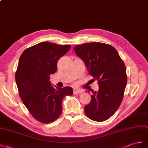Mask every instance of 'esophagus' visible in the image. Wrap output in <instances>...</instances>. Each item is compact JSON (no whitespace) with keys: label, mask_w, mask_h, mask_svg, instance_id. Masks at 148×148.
Here are the masks:
<instances>
[{"label":"esophagus","mask_w":148,"mask_h":148,"mask_svg":"<svg viewBox=\"0 0 148 148\" xmlns=\"http://www.w3.org/2000/svg\"><path fill=\"white\" fill-rule=\"evenodd\" d=\"M73 94L74 95H78V94H81V91L79 90H77V89H74Z\"/></svg>","instance_id":"esophagus-1"}]
</instances>
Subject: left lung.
<instances>
[{
    "label": "left lung",
    "instance_id": "1",
    "mask_svg": "<svg viewBox=\"0 0 148 148\" xmlns=\"http://www.w3.org/2000/svg\"><path fill=\"white\" fill-rule=\"evenodd\" d=\"M74 50L99 87L97 92L91 90L90 102L84 108L86 115L95 121L108 120L123 100L127 82L124 62L116 49L107 44L84 43L75 46Z\"/></svg>",
    "mask_w": 148,
    "mask_h": 148
}]
</instances>
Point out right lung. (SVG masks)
Segmentation results:
<instances>
[{
  "label": "right lung",
  "instance_id": "obj_1",
  "mask_svg": "<svg viewBox=\"0 0 148 148\" xmlns=\"http://www.w3.org/2000/svg\"><path fill=\"white\" fill-rule=\"evenodd\" d=\"M71 47L42 42L25 49L20 57L15 73L19 95L33 117L42 123L56 120L62 110L63 98L73 94L71 87H54L49 81L59 59Z\"/></svg>",
  "mask_w": 148,
  "mask_h": 148
}]
</instances>
